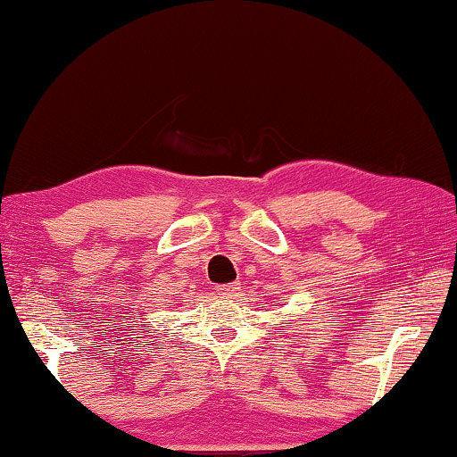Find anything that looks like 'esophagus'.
Returning a JSON list of instances; mask_svg holds the SVG:
<instances>
[{
	"instance_id": "1",
	"label": "esophagus",
	"mask_w": 457,
	"mask_h": 457,
	"mask_svg": "<svg viewBox=\"0 0 457 457\" xmlns=\"http://www.w3.org/2000/svg\"><path fill=\"white\" fill-rule=\"evenodd\" d=\"M238 290H241V284L238 282L216 286V292H219V296H222V298H233V296H237Z\"/></svg>"
}]
</instances>
